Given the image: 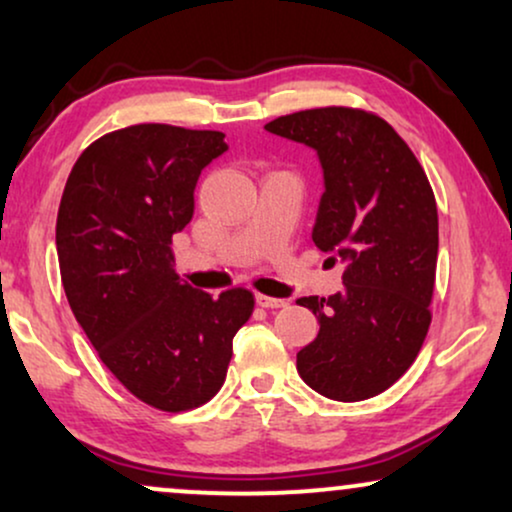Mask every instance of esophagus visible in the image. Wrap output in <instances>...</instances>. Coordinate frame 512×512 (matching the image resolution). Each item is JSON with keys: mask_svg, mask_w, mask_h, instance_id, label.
Wrapping results in <instances>:
<instances>
[{"mask_svg": "<svg viewBox=\"0 0 512 512\" xmlns=\"http://www.w3.org/2000/svg\"><path fill=\"white\" fill-rule=\"evenodd\" d=\"M256 303L261 305V307H265V310H279V307H286V305H289V300L265 296V293H256Z\"/></svg>", "mask_w": 512, "mask_h": 512, "instance_id": "34e87169", "label": "esophagus"}]
</instances>
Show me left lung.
<instances>
[{
	"mask_svg": "<svg viewBox=\"0 0 512 512\" xmlns=\"http://www.w3.org/2000/svg\"><path fill=\"white\" fill-rule=\"evenodd\" d=\"M317 151L324 170L312 240L345 263V289L298 298L319 333L296 356L298 375L333 401L389 389L417 359L431 324L438 209L431 184L384 118L321 107L265 125Z\"/></svg>",
	"mask_w": 512,
	"mask_h": 512,
	"instance_id": "1",
	"label": "left lung"
}]
</instances>
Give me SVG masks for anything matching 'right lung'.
<instances>
[{
    "instance_id": "add662e5",
    "label": "right lung",
    "mask_w": 512,
    "mask_h": 512,
    "mask_svg": "<svg viewBox=\"0 0 512 512\" xmlns=\"http://www.w3.org/2000/svg\"><path fill=\"white\" fill-rule=\"evenodd\" d=\"M223 132L142 123L76 160L55 226L69 307L118 382L151 408L184 412L226 380L254 293L219 298L174 272L172 235L193 219L200 172L228 151Z\"/></svg>"
}]
</instances>
